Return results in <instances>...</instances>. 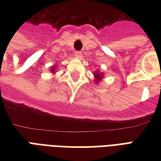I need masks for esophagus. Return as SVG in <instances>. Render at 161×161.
Returning <instances> with one entry per match:
<instances>
[{"mask_svg":"<svg viewBox=\"0 0 161 161\" xmlns=\"http://www.w3.org/2000/svg\"><path fill=\"white\" fill-rule=\"evenodd\" d=\"M75 58H82V53L80 52H75Z\"/></svg>","mask_w":161,"mask_h":161,"instance_id":"34e87169","label":"esophagus"}]
</instances>
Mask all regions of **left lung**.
Masks as SVG:
<instances>
[{
	"mask_svg": "<svg viewBox=\"0 0 161 161\" xmlns=\"http://www.w3.org/2000/svg\"><path fill=\"white\" fill-rule=\"evenodd\" d=\"M93 75H94V82L97 84H99L101 83L102 81L103 80V78H104V72H102L101 70H95L94 72H93Z\"/></svg>",
	"mask_w": 161,
	"mask_h": 161,
	"instance_id": "left-lung-1",
	"label": "left lung"
}]
</instances>
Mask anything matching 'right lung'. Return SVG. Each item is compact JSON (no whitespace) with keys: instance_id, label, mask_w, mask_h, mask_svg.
Returning <instances> with one entry per match:
<instances>
[{"instance_id":"add662e5","label":"right lung","mask_w":161,"mask_h":161,"mask_svg":"<svg viewBox=\"0 0 161 161\" xmlns=\"http://www.w3.org/2000/svg\"><path fill=\"white\" fill-rule=\"evenodd\" d=\"M58 64H53V66H51L49 70H51L52 74L55 75V73L57 72V70H58Z\"/></svg>"}]
</instances>
